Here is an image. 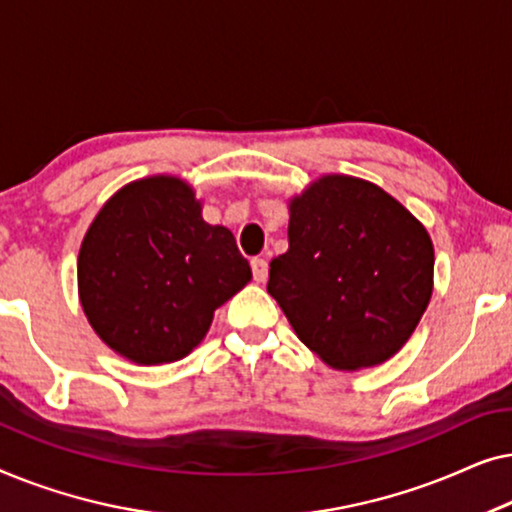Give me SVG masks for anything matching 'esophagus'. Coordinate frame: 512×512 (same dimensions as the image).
<instances>
[{"instance_id":"obj_1","label":"esophagus","mask_w":512,"mask_h":512,"mask_svg":"<svg viewBox=\"0 0 512 512\" xmlns=\"http://www.w3.org/2000/svg\"><path fill=\"white\" fill-rule=\"evenodd\" d=\"M251 270H254V279L258 284L268 279V261L265 258H251Z\"/></svg>"}]
</instances>
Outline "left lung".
Returning a JSON list of instances; mask_svg holds the SVG:
<instances>
[{
	"instance_id": "left-lung-1",
	"label": "left lung",
	"mask_w": 512,
	"mask_h": 512,
	"mask_svg": "<svg viewBox=\"0 0 512 512\" xmlns=\"http://www.w3.org/2000/svg\"><path fill=\"white\" fill-rule=\"evenodd\" d=\"M433 242L373 181L324 174L289 200V251L268 293L307 349L335 370L389 361L426 312Z\"/></svg>"
}]
</instances>
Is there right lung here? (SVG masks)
<instances>
[{
    "label": "right lung",
    "instance_id": "1",
    "mask_svg": "<svg viewBox=\"0 0 512 512\" xmlns=\"http://www.w3.org/2000/svg\"><path fill=\"white\" fill-rule=\"evenodd\" d=\"M79 300L104 345L137 366L184 359L216 307L251 279L228 228L202 219L174 174L130 181L104 202L79 249Z\"/></svg>",
    "mask_w": 512,
    "mask_h": 512
}]
</instances>
